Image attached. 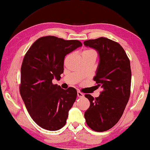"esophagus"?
<instances>
[{
    "label": "esophagus",
    "mask_w": 150,
    "mask_h": 150,
    "mask_svg": "<svg viewBox=\"0 0 150 150\" xmlns=\"http://www.w3.org/2000/svg\"><path fill=\"white\" fill-rule=\"evenodd\" d=\"M77 95H78V96L79 98H83L84 96V94L82 93H81L80 91H78V92H77Z\"/></svg>",
    "instance_id": "esophagus-1"
}]
</instances>
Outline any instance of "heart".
Wrapping results in <instances>:
<instances>
[{"label":"heart","mask_w":150,"mask_h":150,"mask_svg":"<svg viewBox=\"0 0 150 150\" xmlns=\"http://www.w3.org/2000/svg\"><path fill=\"white\" fill-rule=\"evenodd\" d=\"M94 52V51L93 50H88L84 51L83 53H88V52Z\"/></svg>","instance_id":"1"}]
</instances>
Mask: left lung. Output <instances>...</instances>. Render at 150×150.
Here are the masks:
<instances>
[{
	"label": "left lung",
	"instance_id": "obj_1",
	"mask_svg": "<svg viewBox=\"0 0 150 150\" xmlns=\"http://www.w3.org/2000/svg\"><path fill=\"white\" fill-rule=\"evenodd\" d=\"M83 43L99 54V64L93 79L96 86L103 90L95 98L85 94L91 104L84 117L88 127L102 132L111 129L119 121L129 100L130 62L120 45L109 39L100 38Z\"/></svg>",
	"mask_w": 150,
	"mask_h": 150
}]
</instances>
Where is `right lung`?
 <instances>
[{
  "mask_svg": "<svg viewBox=\"0 0 150 150\" xmlns=\"http://www.w3.org/2000/svg\"><path fill=\"white\" fill-rule=\"evenodd\" d=\"M82 46L78 40L45 36L36 40L24 57L20 93L27 111L43 129L57 131L65 126L77 96L73 87L65 90L52 83L63 72L67 54Z\"/></svg>",
  "mask_w": 150,
  "mask_h": 150,
  "instance_id": "add662e5",
  "label": "right lung"
}]
</instances>
